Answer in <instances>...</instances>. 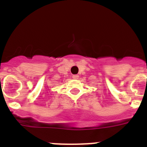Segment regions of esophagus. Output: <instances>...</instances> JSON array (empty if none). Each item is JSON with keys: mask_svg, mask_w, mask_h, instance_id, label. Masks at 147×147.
Masks as SVG:
<instances>
[{"mask_svg": "<svg viewBox=\"0 0 147 147\" xmlns=\"http://www.w3.org/2000/svg\"><path fill=\"white\" fill-rule=\"evenodd\" d=\"M72 77H73V79H74V80H77V79H79V75H77V74L73 75Z\"/></svg>", "mask_w": 147, "mask_h": 147, "instance_id": "esophagus-1", "label": "esophagus"}]
</instances>
